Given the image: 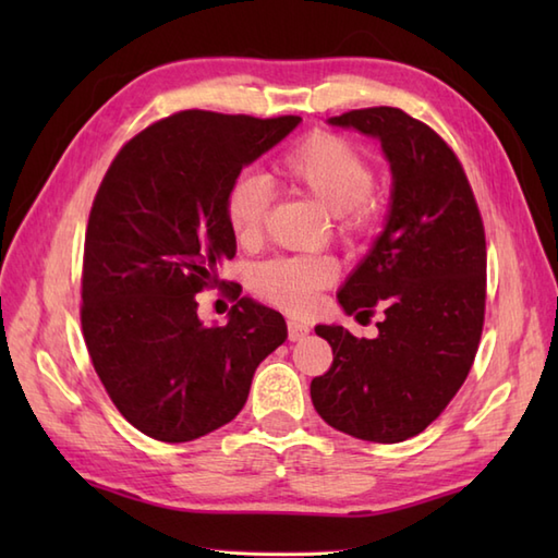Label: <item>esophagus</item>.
Instances as JSON below:
<instances>
[{
  "mask_svg": "<svg viewBox=\"0 0 558 558\" xmlns=\"http://www.w3.org/2000/svg\"><path fill=\"white\" fill-rule=\"evenodd\" d=\"M310 336V326L302 324V322H288V338L294 342V340H302Z\"/></svg>",
  "mask_w": 558,
  "mask_h": 558,
  "instance_id": "1",
  "label": "esophagus"
}]
</instances>
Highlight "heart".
Listing matches in <instances>:
<instances>
[{
	"instance_id": "1",
	"label": "heart",
	"mask_w": 558,
	"mask_h": 558,
	"mask_svg": "<svg viewBox=\"0 0 558 558\" xmlns=\"http://www.w3.org/2000/svg\"><path fill=\"white\" fill-rule=\"evenodd\" d=\"M278 182L290 192L324 204L348 240L369 234L381 218V196L374 189L376 168L360 144L333 132H312L282 150L276 160ZM270 189L256 174H242L225 194V222L240 246L264 240ZM338 268L326 256H280L252 272V288L266 302L288 312H306L316 294L333 286Z\"/></svg>"
}]
</instances>
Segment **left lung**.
<instances>
[{"instance_id": "8db88e82", "label": "left lung", "mask_w": 558, "mask_h": 558, "mask_svg": "<svg viewBox=\"0 0 558 558\" xmlns=\"http://www.w3.org/2000/svg\"><path fill=\"white\" fill-rule=\"evenodd\" d=\"M381 141L393 170L386 230L338 292L348 314L374 316L378 336L316 326L333 364L312 402L333 429L398 444L424 432L465 384L487 304V240L458 156L429 124L398 108L330 117Z\"/></svg>"}]
</instances>
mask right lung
Here are the masks:
<instances>
[{"instance_id": "add662e5", "label": "right lung", "mask_w": 558, "mask_h": 558, "mask_svg": "<svg viewBox=\"0 0 558 558\" xmlns=\"http://www.w3.org/2000/svg\"><path fill=\"white\" fill-rule=\"evenodd\" d=\"M300 122L184 110L141 129L102 177L83 244V340L114 408L150 438L184 444L232 422L288 338L286 318L246 298L208 328L196 294L232 286L218 276L236 252L230 184Z\"/></svg>"}]
</instances>
